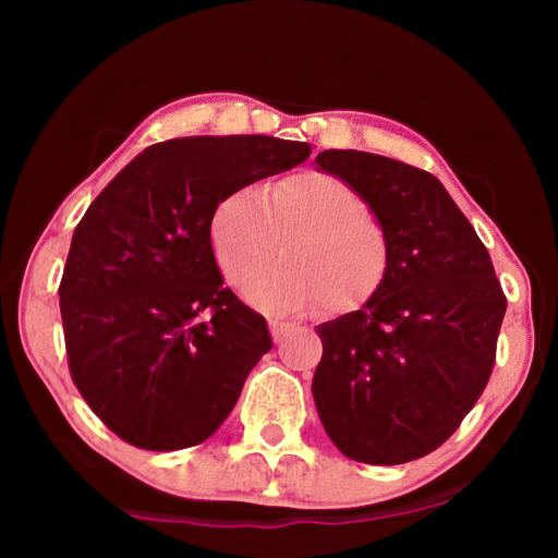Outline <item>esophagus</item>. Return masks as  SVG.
Masks as SVG:
<instances>
[{"label": "esophagus", "mask_w": 558, "mask_h": 558, "mask_svg": "<svg viewBox=\"0 0 558 558\" xmlns=\"http://www.w3.org/2000/svg\"><path fill=\"white\" fill-rule=\"evenodd\" d=\"M268 327H270L272 339H276V342H280V339L286 337V332H288V329H290L292 325H290V323H282V319L270 317V319H268Z\"/></svg>", "instance_id": "esophagus-1"}]
</instances>
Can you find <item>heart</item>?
Returning a JSON list of instances; mask_svg holds the SVG:
<instances>
[{
	"label": "heart",
	"instance_id": "heart-1",
	"mask_svg": "<svg viewBox=\"0 0 558 558\" xmlns=\"http://www.w3.org/2000/svg\"><path fill=\"white\" fill-rule=\"evenodd\" d=\"M288 238L286 264L252 276ZM211 248L223 278L245 288V300L270 315H310L323 307L352 313L381 290L389 272V235L366 214V202L344 179L298 172L263 192L239 189L216 206Z\"/></svg>",
	"mask_w": 558,
	"mask_h": 558
}]
</instances>
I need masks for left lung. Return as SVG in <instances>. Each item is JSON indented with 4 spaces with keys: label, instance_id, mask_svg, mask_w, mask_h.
Segmentation results:
<instances>
[{
    "label": "left lung",
    "instance_id": "1",
    "mask_svg": "<svg viewBox=\"0 0 558 558\" xmlns=\"http://www.w3.org/2000/svg\"><path fill=\"white\" fill-rule=\"evenodd\" d=\"M315 162L362 194L391 251L381 290L317 327L315 405L347 458L401 465L442 446L485 391L507 298L483 241L426 169L356 149Z\"/></svg>",
    "mask_w": 558,
    "mask_h": 558
}]
</instances>
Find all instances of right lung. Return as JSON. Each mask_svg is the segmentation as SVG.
<instances>
[{
    "mask_svg": "<svg viewBox=\"0 0 558 558\" xmlns=\"http://www.w3.org/2000/svg\"><path fill=\"white\" fill-rule=\"evenodd\" d=\"M310 153L268 135L167 140L132 159L75 226L59 288L69 369L130 446H199L270 352L266 319L223 288L211 216Z\"/></svg>",
    "mask_w": 558,
    "mask_h": 558,
    "instance_id": "obj_1",
    "label": "right lung"
}]
</instances>
